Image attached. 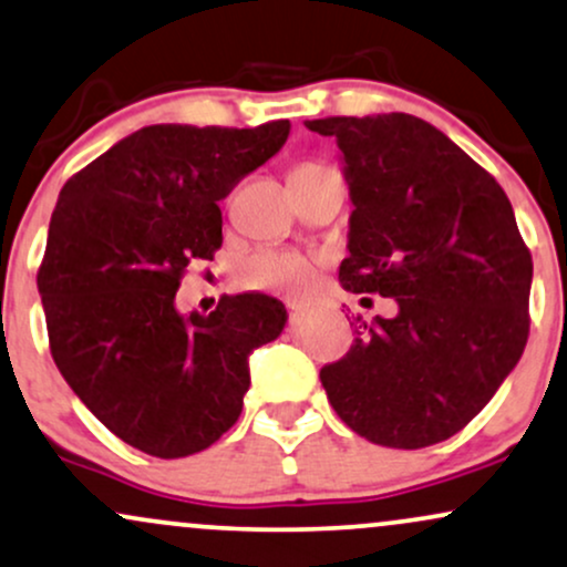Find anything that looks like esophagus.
<instances>
[{
	"instance_id": "34e87169",
	"label": "esophagus",
	"mask_w": 567,
	"mask_h": 567,
	"mask_svg": "<svg viewBox=\"0 0 567 567\" xmlns=\"http://www.w3.org/2000/svg\"><path fill=\"white\" fill-rule=\"evenodd\" d=\"M305 312H308V308H305V305H291V318H302Z\"/></svg>"
}]
</instances>
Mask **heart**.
<instances>
[{"instance_id": "heart-1", "label": "heart", "mask_w": 567, "mask_h": 567, "mask_svg": "<svg viewBox=\"0 0 567 567\" xmlns=\"http://www.w3.org/2000/svg\"><path fill=\"white\" fill-rule=\"evenodd\" d=\"M329 169L321 162H302L297 164L295 172H316ZM238 276L251 289H270V291H286L299 289L310 281L312 262L308 257L297 255V251L286 249H257L246 255L238 265Z\"/></svg>"}]
</instances>
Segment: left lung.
<instances>
[{
	"mask_svg": "<svg viewBox=\"0 0 567 567\" xmlns=\"http://www.w3.org/2000/svg\"><path fill=\"white\" fill-rule=\"evenodd\" d=\"M342 151L350 202L339 284L392 297L323 365L329 403L388 449L449 441L483 411L528 342L534 259L507 193L451 137L409 113L305 122Z\"/></svg>",
	"mask_w": 567,
	"mask_h": 567,
	"instance_id": "8db88e82",
	"label": "left lung"
}]
</instances>
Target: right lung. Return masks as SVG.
Segmentation results:
<instances>
[{"mask_svg": "<svg viewBox=\"0 0 567 567\" xmlns=\"http://www.w3.org/2000/svg\"><path fill=\"white\" fill-rule=\"evenodd\" d=\"M291 124H153L63 185L37 286L58 371L124 443L198 454L241 416L249 355L284 331L268 295L183 316L179 278L223 246L219 204L284 148Z\"/></svg>", "mask_w": 567, "mask_h": 567, "instance_id": "right-lung-1", "label": "right lung"}]
</instances>
